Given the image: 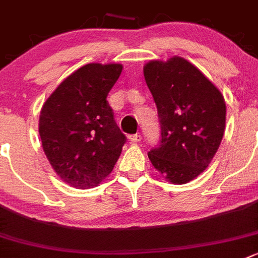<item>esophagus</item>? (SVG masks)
Wrapping results in <instances>:
<instances>
[{
	"instance_id": "1",
	"label": "esophagus",
	"mask_w": 258,
	"mask_h": 258,
	"mask_svg": "<svg viewBox=\"0 0 258 258\" xmlns=\"http://www.w3.org/2000/svg\"><path fill=\"white\" fill-rule=\"evenodd\" d=\"M142 137L139 136V134H132V136H129V141H131V143H138V142H141Z\"/></svg>"
}]
</instances>
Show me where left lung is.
I'll return each mask as SVG.
<instances>
[{
	"mask_svg": "<svg viewBox=\"0 0 258 258\" xmlns=\"http://www.w3.org/2000/svg\"><path fill=\"white\" fill-rule=\"evenodd\" d=\"M144 78L158 111L161 139L148 152L172 183L194 180L209 166L225 129L224 99L195 66L180 57L152 60Z\"/></svg>",
	"mask_w": 258,
	"mask_h": 258,
	"instance_id": "left-lung-1",
	"label": "left lung"
}]
</instances>
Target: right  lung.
<instances>
[{
	"instance_id": "obj_1",
	"label": "right lung",
	"mask_w": 258,
	"mask_h": 258,
	"mask_svg": "<svg viewBox=\"0 0 258 258\" xmlns=\"http://www.w3.org/2000/svg\"><path fill=\"white\" fill-rule=\"evenodd\" d=\"M121 70V64L83 66L43 105L39 134L44 153L57 175L73 187L99 185L126 142L106 100Z\"/></svg>"
}]
</instances>
